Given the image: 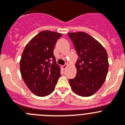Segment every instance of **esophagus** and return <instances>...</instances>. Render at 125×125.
<instances>
[{
    "mask_svg": "<svg viewBox=\"0 0 125 125\" xmlns=\"http://www.w3.org/2000/svg\"><path fill=\"white\" fill-rule=\"evenodd\" d=\"M67 67H68V65L67 64H65V65H63L62 67L63 70H65V69H66V68Z\"/></svg>",
    "mask_w": 125,
    "mask_h": 125,
    "instance_id": "1",
    "label": "esophagus"
}]
</instances>
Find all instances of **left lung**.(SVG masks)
I'll return each instance as SVG.
<instances>
[{"instance_id":"1","label":"left lung","mask_w":125,"mask_h":125,"mask_svg":"<svg viewBox=\"0 0 125 125\" xmlns=\"http://www.w3.org/2000/svg\"><path fill=\"white\" fill-rule=\"evenodd\" d=\"M78 54L75 78L69 79L72 91L81 96L96 93L104 83L108 69V56L100 42L83 32L69 33Z\"/></svg>"}]
</instances>
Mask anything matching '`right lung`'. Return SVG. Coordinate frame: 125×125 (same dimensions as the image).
<instances>
[{
	"mask_svg": "<svg viewBox=\"0 0 125 125\" xmlns=\"http://www.w3.org/2000/svg\"><path fill=\"white\" fill-rule=\"evenodd\" d=\"M62 35L55 32L42 31L30 40L22 53L20 62L22 79L37 96L51 94L60 77V67L53 50Z\"/></svg>",
	"mask_w": 125,
	"mask_h": 125,
	"instance_id": "obj_1",
	"label": "right lung"
}]
</instances>
